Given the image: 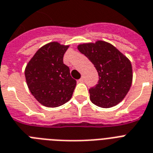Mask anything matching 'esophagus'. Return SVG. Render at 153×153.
Segmentation results:
<instances>
[{"mask_svg": "<svg viewBox=\"0 0 153 153\" xmlns=\"http://www.w3.org/2000/svg\"><path fill=\"white\" fill-rule=\"evenodd\" d=\"M83 81H84L83 78H81V79H79V82H83Z\"/></svg>", "mask_w": 153, "mask_h": 153, "instance_id": "34e87169", "label": "esophagus"}]
</instances>
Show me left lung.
<instances>
[{
	"label": "left lung",
	"instance_id": "obj_1",
	"mask_svg": "<svg viewBox=\"0 0 153 153\" xmlns=\"http://www.w3.org/2000/svg\"><path fill=\"white\" fill-rule=\"evenodd\" d=\"M78 49L91 60L99 76L95 87L89 90L91 102L102 108H110L120 103L133 82L129 59L114 45L102 40L79 44Z\"/></svg>",
	"mask_w": 153,
	"mask_h": 153
}]
</instances>
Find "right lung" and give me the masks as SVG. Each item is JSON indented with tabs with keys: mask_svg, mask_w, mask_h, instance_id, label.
<instances>
[{
	"mask_svg": "<svg viewBox=\"0 0 153 153\" xmlns=\"http://www.w3.org/2000/svg\"><path fill=\"white\" fill-rule=\"evenodd\" d=\"M69 45L58 42L45 44L35 53L25 67V74L30 92L41 105L58 107L71 98L76 86L63 55Z\"/></svg>",
	"mask_w": 153,
	"mask_h": 153,
	"instance_id": "add662e5",
	"label": "right lung"
}]
</instances>
